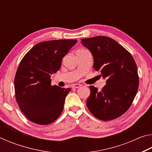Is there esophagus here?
<instances>
[{
    "label": "esophagus",
    "instance_id": "esophagus-1",
    "mask_svg": "<svg viewBox=\"0 0 152 152\" xmlns=\"http://www.w3.org/2000/svg\"><path fill=\"white\" fill-rule=\"evenodd\" d=\"M82 85L80 84H74L72 85V88H78L79 87H80Z\"/></svg>",
    "mask_w": 152,
    "mask_h": 152
}]
</instances>
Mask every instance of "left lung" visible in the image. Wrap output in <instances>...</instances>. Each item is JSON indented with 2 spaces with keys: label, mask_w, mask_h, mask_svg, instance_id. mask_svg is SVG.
I'll return each mask as SVG.
<instances>
[{
  "label": "left lung",
  "mask_w": 152,
  "mask_h": 152,
  "mask_svg": "<svg viewBox=\"0 0 152 152\" xmlns=\"http://www.w3.org/2000/svg\"><path fill=\"white\" fill-rule=\"evenodd\" d=\"M82 44L93 56V68L106 78L101 91L90 86L86 101L90 111L97 119L110 121L127 111L139 87L137 68L129 51L116 41L105 36L81 39Z\"/></svg>",
  "instance_id": "obj_1"
}]
</instances>
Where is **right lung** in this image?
<instances>
[{"mask_svg":"<svg viewBox=\"0 0 152 152\" xmlns=\"http://www.w3.org/2000/svg\"><path fill=\"white\" fill-rule=\"evenodd\" d=\"M76 42V39H60L39 43L20 61L15 77V98L31 121L50 124L62 112L71 89L51 86V75L60 70L62 58Z\"/></svg>","mask_w":152,"mask_h":152,"instance_id":"obj_1","label":"right lung"}]
</instances>
